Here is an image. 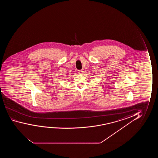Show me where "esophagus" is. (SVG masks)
Instances as JSON below:
<instances>
[{
	"label": "esophagus",
	"mask_w": 158,
	"mask_h": 158,
	"mask_svg": "<svg viewBox=\"0 0 158 158\" xmlns=\"http://www.w3.org/2000/svg\"><path fill=\"white\" fill-rule=\"evenodd\" d=\"M83 71H82V70H79L78 71V73L79 74H82V73H83Z\"/></svg>",
	"instance_id": "34e87169"
}]
</instances>
